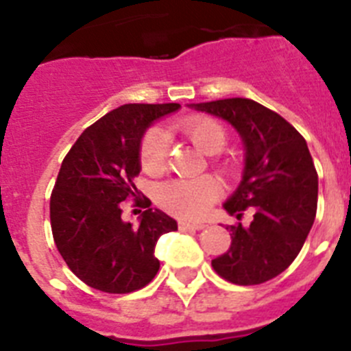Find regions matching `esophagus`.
Returning <instances> with one entry per match:
<instances>
[{
    "label": "esophagus",
    "mask_w": 351,
    "mask_h": 351,
    "mask_svg": "<svg viewBox=\"0 0 351 351\" xmlns=\"http://www.w3.org/2000/svg\"><path fill=\"white\" fill-rule=\"evenodd\" d=\"M206 223H188V221H179V228L181 230H204Z\"/></svg>",
    "instance_id": "34e87169"
}]
</instances>
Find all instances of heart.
<instances>
[{
	"label": "heart",
	"instance_id": "heart-1",
	"mask_svg": "<svg viewBox=\"0 0 351 351\" xmlns=\"http://www.w3.org/2000/svg\"><path fill=\"white\" fill-rule=\"evenodd\" d=\"M178 130L202 153L218 154L226 145V130L219 121L193 116L179 121ZM169 154V141L160 130H147L138 147L141 169L149 176L163 172ZM221 197V186L210 176L195 179H172L158 188L156 200L167 213L182 219H200Z\"/></svg>",
	"mask_w": 351,
	"mask_h": 351
}]
</instances>
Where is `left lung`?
Returning a JSON list of instances; mask_svg holds the SVG:
<instances>
[{"instance_id":"8db88e82","label":"left lung","mask_w":351,"mask_h":351,"mask_svg":"<svg viewBox=\"0 0 351 351\" xmlns=\"http://www.w3.org/2000/svg\"><path fill=\"white\" fill-rule=\"evenodd\" d=\"M228 121L243 137L246 167L225 209L253 221L226 226L230 250L214 258L213 269L234 285H260L287 271L311 230L318 204V173L304 137L285 117L247 98L191 105Z\"/></svg>"}]
</instances>
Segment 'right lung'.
Returning <instances> with one entry per match:
<instances>
[{
    "mask_svg": "<svg viewBox=\"0 0 351 351\" xmlns=\"http://www.w3.org/2000/svg\"><path fill=\"white\" fill-rule=\"evenodd\" d=\"M179 104H126L98 119L71 145L51 195V228L58 251L80 281L105 293H130L154 280L158 239L178 230L176 219L141 195L138 147L154 119ZM147 206L141 225L120 219L122 202Z\"/></svg>",
    "mask_w": 351,
    "mask_h": 351,
    "instance_id": "right-lung-1",
    "label": "right lung"
}]
</instances>
